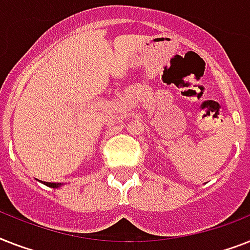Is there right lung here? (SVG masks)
<instances>
[{"label": "right lung", "mask_w": 250, "mask_h": 250, "mask_svg": "<svg viewBox=\"0 0 250 250\" xmlns=\"http://www.w3.org/2000/svg\"><path fill=\"white\" fill-rule=\"evenodd\" d=\"M45 184L48 187H52V188H57V187L61 186V183H49V182H45Z\"/></svg>", "instance_id": "add662e5"}]
</instances>
